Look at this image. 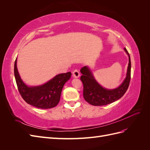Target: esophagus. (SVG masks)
I'll use <instances>...</instances> for the list:
<instances>
[{
    "label": "esophagus",
    "instance_id": "esophagus-1",
    "mask_svg": "<svg viewBox=\"0 0 150 150\" xmlns=\"http://www.w3.org/2000/svg\"><path fill=\"white\" fill-rule=\"evenodd\" d=\"M72 76H73L74 78H79V76H80V73L78 70L77 69H74L73 71L72 72Z\"/></svg>",
    "mask_w": 150,
    "mask_h": 150
}]
</instances>
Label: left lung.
I'll return each instance as SVG.
<instances>
[{"label":"left lung","mask_w":150,"mask_h":150,"mask_svg":"<svg viewBox=\"0 0 150 150\" xmlns=\"http://www.w3.org/2000/svg\"><path fill=\"white\" fill-rule=\"evenodd\" d=\"M129 56V63L125 79L122 83L114 89H106L99 85L94 78L91 71L88 66L81 69L82 76L81 80L83 83V96L85 100L93 106H104L115 102L120 99L128 89L131 79V59L129 54L125 48Z\"/></svg>","instance_id":"obj_1"}]
</instances>
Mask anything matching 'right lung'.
<instances>
[{
  "label": "right lung",
  "instance_id": "1",
  "mask_svg": "<svg viewBox=\"0 0 150 150\" xmlns=\"http://www.w3.org/2000/svg\"><path fill=\"white\" fill-rule=\"evenodd\" d=\"M14 75L18 90L27 103L38 108L49 109L56 106L59 102L62 88L70 79L71 72L58 74L41 86L29 87L21 78L17 68L16 58Z\"/></svg>",
  "mask_w": 150,
  "mask_h": 150
}]
</instances>
